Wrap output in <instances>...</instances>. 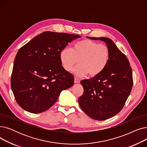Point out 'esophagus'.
<instances>
[{
	"label": "esophagus",
	"mask_w": 147,
	"mask_h": 147,
	"mask_svg": "<svg viewBox=\"0 0 147 147\" xmlns=\"http://www.w3.org/2000/svg\"><path fill=\"white\" fill-rule=\"evenodd\" d=\"M80 80L78 78H74V83H79Z\"/></svg>",
	"instance_id": "obj_1"
}]
</instances>
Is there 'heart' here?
<instances>
[{
	"label": "heart",
	"instance_id": "1",
	"mask_svg": "<svg viewBox=\"0 0 147 147\" xmlns=\"http://www.w3.org/2000/svg\"><path fill=\"white\" fill-rule=\"evenodd\" d=\"M110 59L109 46L89 39L77 42L72 49L66 48L59 53L61 64L67 71L71 70L79 61V64L73 73L80 78L88 74L90 77L99 76L107 67Z\"/></svg>",
	"mask_w": 147,
	"mask_h": 147
}]
</instances>
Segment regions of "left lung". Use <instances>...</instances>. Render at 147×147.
Segmentation results:
<instances>
[{
	"mask_svg": "<svg viewBox=\"0 0 147 147\" xmlns=\"http://www.w3.org/2000/svg\"><path fill=\"white\" fill-rule=\"evenodd\" d=\"M87 37L104 42L110 50V59L101 74L81 81L84 92L79 103L90 117L104 120L118 114L124 106L133 86L132 68L126 55L110 38Z\"/></svg>",
	"mask_w": 147,
	"mask_h": 147,
	"instance_id": "1",
	"label": "left lung"
}]
</instances>
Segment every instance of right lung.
<instances>
[{"instance_id": "1", "label": "right lung", "mask_w": 147, "mask_h": 147, "mask_svg": "<svg viewBox=\"0 0 147 147\" xmlns=\"http://www.w3.org/2000/svg\"><path fill=\"white\" fill-rule=\"evenodd\" d=\"M76 34L45 32L19 49L14 60L11 89L18 104L40 113L56 102L62 90L74 84L73 75L59 60V53Z\"/></svg>"}]
</instances>
